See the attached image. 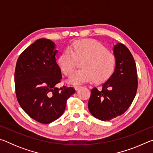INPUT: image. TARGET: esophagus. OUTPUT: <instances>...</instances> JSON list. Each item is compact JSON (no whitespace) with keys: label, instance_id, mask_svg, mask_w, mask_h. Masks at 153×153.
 I'll list each match as a JSON object with an SVG mask.
<instances>
[{"label":"esophagus","instance_id":"esophagus-1","mask_svg":"<svg viewBox=\"0 0 153 153\" xmlns=\"http://www.w3.org/2000/svg\"><path fill=\"white\" fill-rule=\"evenodd\" d=\"M81 88H82V86H79V85H77V86H75V88H76V90H78L79 89Z\"/></svg>","mask_w":153,"mask_h":153}]
</instances>
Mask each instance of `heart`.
Returning <instances> with one entry per match:
<instances>
[{"label":"heart","mask_w":153,"mask_h":153,"mask_svg":"<svg viewBox=\"0 0 153 153\" xmlns=\"http://www.w3.org/2000/svg\"><path fill=\"white\" fill-rule=\"evenodd\" d=\"M79 69L69 77L71 84L90 82H102L109 78L116 67V57L106 46L93 39L75 42L66 49L59 59V63L63 73L70 74L76 68L77 62L82 61Z\"/></svg>","instance_id":"obj_1"}]
</instances>
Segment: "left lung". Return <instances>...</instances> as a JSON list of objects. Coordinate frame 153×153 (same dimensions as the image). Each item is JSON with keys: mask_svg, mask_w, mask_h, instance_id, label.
I'll use <instances>...</instances> for the list:
<instances>
[{"mask_svg": "<svg viewBox=\"0 0 153 153\" xmlns=\"http://www.w3.org/2000/svg\"><path fill=\"white\" fill-rule=\"evenodd\" d=\"M116 57L115 71L101 90L93 88L88 109L94 117L109 121L121 115L132 103L138 88L135 61L131 52L121 43L114 46Z\"/></svg>", "mask_w": 153, "mask_h": 153, "instance_id": "8db88e82", "label": "left lung"}]
</instances>
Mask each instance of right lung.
<instances>
[{
  "label": "right lung",
  "instance_id": "add662e5",
  "mask_svg": "<svg viewBox=\"0 0 153 153\" xmlns=\"http://www.w3.org/2000/svg\"><path fill=\"white\" fill-rule=\"evenodd\" d=\"M55 44L38 39L21 53L15 70V87L21 107L33 120L47 124L63 115L72 86L55 85L62 79L56 62Z\"/></svg>",
  "mask_w": 153,
  "mask_h": 153
}]
</instances>
